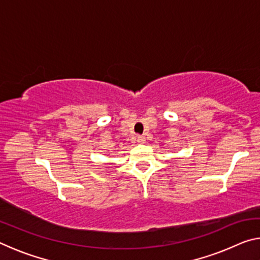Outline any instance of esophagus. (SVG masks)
<instances>
[{
    "label": "esophagus",
    "instance_id": "esophagus-1",
    "mask_svg": "<svg viewBox=\"0 0 260 260\" xmlns=\"http://www.w3.org/2000/svg\"><path fill=\"white\" fill-rule=\"evenodd\" d=\"M136 141H138V143L142 144V143L146 142V136H143V135H138V138H136Z\"/></svg>",
    "mask_w": 260,
    "mask_h": 260
}]
</instances>
